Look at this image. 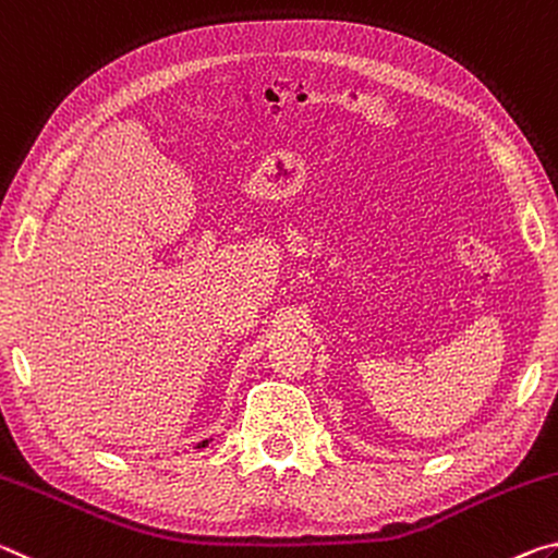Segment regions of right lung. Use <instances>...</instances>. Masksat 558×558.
Masks as SVG:
<instances>
[{
	"label": "right lung",
	"instance_id": "right-lung-1",
	"mask_svg": "<svg viewBox=\"0 0 558 558\" xmlns=\"http://www.w3.org/2000/svg\"><path fill=\"white\" fill-rule=\"evenodd\" d=\"M207 445V440H203V442H197V447H205Z\"/></svg>",
	"mask_w": 558,
	"mask_h": 558
}]
</instances>
